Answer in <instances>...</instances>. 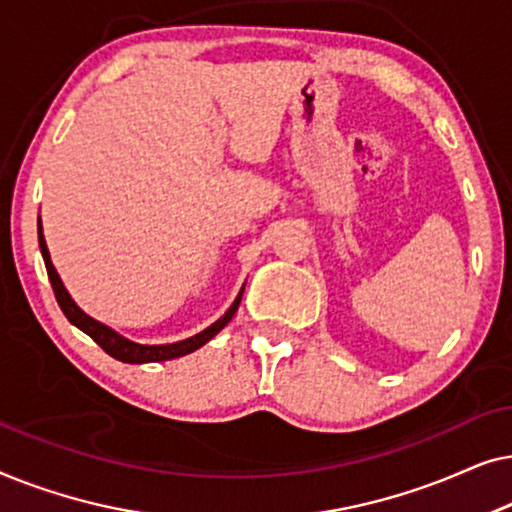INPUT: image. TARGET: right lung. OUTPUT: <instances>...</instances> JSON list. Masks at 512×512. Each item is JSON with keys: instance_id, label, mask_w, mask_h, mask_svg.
I'll list each match as a JSON object with an SVG mask.
<instances>
[{"instance_id": "add662e5", "label": "right lung", "mask_w": 512, "mask_h": 512, "mask_svg": "<svg viewBox=\"0 0 512 512\" xmlns=\"http://www.w3.org/2000/svg\"><path fill=\"white\" fill-rule=\"evenodd\" d=\"M39 247H41V254H44V263H46V270H48V279H51V286H53V293H55V300H58L60 310L65 312V317L72 321L76 328H81L83 333H88L90 338H93L97 345H100L104 352L109 356H114L118 361H125V363H146V361H170V359H177V356H184V354H191L195 349L205 345L207 340H212L216 333L221 331L223 326L228 324L230 319H233V314L237 312V305H240L242 300V291L240 296L233 305H230V310L223 314L219 321H214L212 326L205 328V331L193 335V338L188 340H181V342H174V345H137V342H130L125 340L123 335H118L116 331H111L109 326L100 324V321L90 319L86 312H81L79 307L72 298H69V293L65 291V286H62L58 272L51 265V258H48V249H46V242L44 237H41V226H39Z\"/></svg>"}]
</instances>
